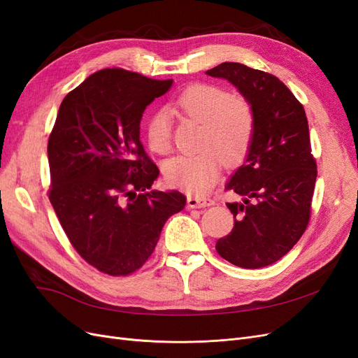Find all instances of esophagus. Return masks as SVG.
Here are the masks:
<instances>
[{"label":"esophagus","mask_w":358,"mask_h":358,"mask_svg":"<svg viewBox=\"0 0 358 358\" xmlns=\"http://www.w3.org/2000/svg\"><path fill=\"white\" fill-rule=\"evenodd\" d=\"M215 201L209 197H200V196H189L188 197V208L197 209V208H208V206H213Z\"/></svg>","instance_id":"1"}]
</instances>
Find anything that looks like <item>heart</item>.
Wrapping results in <instances>:
<instances>
[{
    "mask_svg": "<svg viewBox=\"0 0 358 358\" xmlns=\"http://www.w3.org/2000/svg\"><path fill=\"white\" fill-rule=\"evenodd\" d=\"M176 106L187 116L204 124L197 155H180L166 166V178L173 187L203 194L220 178L222 158L229 164L239 162L252 145L255 112L252 104L221 86L192 83L176 99ZM146 138L150 150L167 155L173 149L171 124L166 110L150 116Z\"/></svg>",
    "mask_w": 358,
    "mask_h": 358,
    "instance_id": "1",
    "label": "heart"
}]
</instances>
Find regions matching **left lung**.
<instances>
[{
    "instance_id": "1",
    "label": "left lung",
    "mask_w": 358,
    "mask_h": 358,
    "mask_svg": "<svg viewBox=\"0 0 358 358\" xmlns=\"http://www.w3.org/2000/svg\"><path fill=\"white\" fill-rule=\"evenodd\" d=\"M206 74L234 85L252 104L257 121L248 157L225 187L242 201L227 203L234 227L216 242V251L234 266L266 267L291 251L310 220L317 161L308 117L273 74L239 62H222Z\"/></svg>"
}]
</instances>
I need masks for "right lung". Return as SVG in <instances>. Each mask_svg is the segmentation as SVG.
<instances>
[{
    "label": "right lung",
    "instance_id": "obj_1",
    "mask_svg": "<svg viewBox=\"0 0 358 358\" xmlns=\"http://www.w3.org/2000/svg\"><path fill=\"white\" fill-rule=\"evenodd\" d=\"M171 83L96 71L66 95L49 136V200L73 248L106 275L142 267L166 221L185 208L179 191H150L159 170L140 142L146 106Z\"/></svg>",
    "mask_w": 358,
    "mask_h": 358
}]
</instances>
